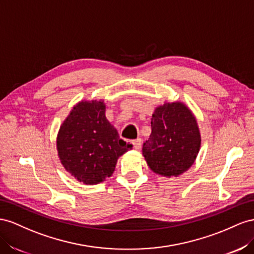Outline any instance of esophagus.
I'll use <instances>...</instances> for the list:
<instances>
[{
	"label": "esophagus",
	"mask_w": 254,
	"mask_h": 254,
	"mask_svg": "<svg viewBox=\"0 0 254 254\" xmlns=\"http://www.w3.org/2000/svg\"><path fill=\"white\" fill-rule=\"evenodd\" d=\"M132 143H133L134 148L138 150V149H140V147H141V139H140V138L134 139V140H132Z\"/></svg>",
	"instance_id": "esophagus-1"
}]
</instances>
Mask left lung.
<instances>
[{"instance_id": "1", "label": "left lung", "mask_w": 254, "mask_h": 254, "mask_svg": "<svg viewBox=\"0 0 254 254\" xmlns=\"http://www.w3.org/2000/svg\"><path fill=\"white\" fill-rule=\"evenodd\" d=\"M151 128L142 154L152 171L170 178L191 167L200 150L201 136L190 108L180 102L158 106L152 115Z\"/></svg>"}]
</instances>
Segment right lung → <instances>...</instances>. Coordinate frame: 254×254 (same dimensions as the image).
I'll use <instances>...</instances> for the list:
<instances>
[{
	"label": "right lung",
	"instance_id": "1",
	"mask_svg": "<svg viewBox=\"0 0 254 254\" xmlns=\"http://www.w3.org/2000/svg\"><path fill=\"white\" fill-rule=\"evenodd\" d=\"M131 148L106 119L103 101L76 104L57 136L63 166L84 184H98L111 177L118 157Z\"/></svg>",
	"mask_w": 254,
	"mask_h": 254
}]
</instances>
